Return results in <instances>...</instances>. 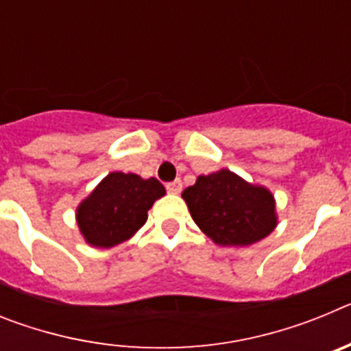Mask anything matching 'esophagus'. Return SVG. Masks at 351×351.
I'll list each match as a JSON object with an SVG mask.
<instances>
[{
    "instance_id": "1",
    "label": "esophagus",
    "mask_w": 351,
    "mask_h": 351,
    "mask_svg": "<svg viewBox=\"0 0 351 351\" xmlns=\"http://www.w3.org/2000/svg\"><path fill=\"white\" fill-rule=\"evenodd\" d=\"M181 190H182L181 179H176V181H172V182H167V191H169V193L178 195V193H181Z\"/></svg>"
}]
</instances>
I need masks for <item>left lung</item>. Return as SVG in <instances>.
Here are the masks:
<instances>
[{
    "label": "left lung",
    "instance_id": "left-lung-1",
    "mask_svg": "<svg viewBox=\"0 0 351 351\" xmlns=\"http://www.w3.org/2000/svg\"><path fill=\"white\" fill-rule=\"evenodd\" d=\"M182 198L198 228L219 246H250L278 225L271 191L228 169L198 176L197 182L182 191Z\"/></svg>",
    "mask_w": 351,
    "mask_h": 351
}]
</instances>
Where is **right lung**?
Masks as SVG:
<instances>
[{
	"label": "right lung",
	"mask_w": 351,
	"mask_h": 351,
	"mask_svg": "<svg viewBox=\"0 0 351 351\" xmlns=\"http://www.w3.org/2000/svg\"><path fill=\"white\" fill-rule=\"evenodd\" d=\"M163 195L158 179L110 172L77 207L80 234L95 247L125 243L147 221V210Z\"/></svg>",
	"instance_id": "obj_1"
}]
</instances>
